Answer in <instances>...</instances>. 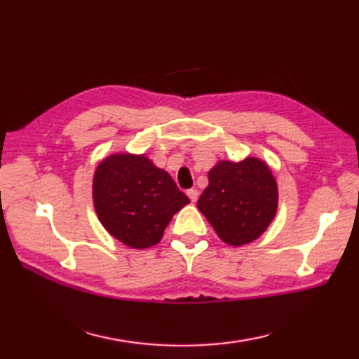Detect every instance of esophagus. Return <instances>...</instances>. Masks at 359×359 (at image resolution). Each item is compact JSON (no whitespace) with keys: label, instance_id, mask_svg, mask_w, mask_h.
Returning a JSON list of instances; mask_svg holds the SVG:
<instances>
[{"label":"esophagus","instance_id":"obj_1","mask_svg":"<svg viewBox=\"0 0 359 359\" xmlns=\"http://www.w3.org/2000/svg\"><path fill=\"white\" fill-rule=\"evenodd\" d=\"M187 196L189 197V201L196 202L197 199H199V191H197L196 188H191V189H188V191H187Z\"/></svg>","mask_w":359,"mask_h":359}]
</instances>
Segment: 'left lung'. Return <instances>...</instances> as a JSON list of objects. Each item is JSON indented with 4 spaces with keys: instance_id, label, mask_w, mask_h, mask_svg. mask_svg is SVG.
I'll use <instances>...</instances> for the list:
<instances>
[{
    "instance_id": "1",
    "label": "left lung",
    "mask_w": 359,
    "mask_h": 359,
    "mask_svg": "<svg viewBox=\"0 0 359 359\" xmlns=\"http://www.w3.org/2000/svg\"><path fill=\"white\" fill-rule=\"evenodd\" d=\"M278 184L264 160H220L208 171V187L197 208L228 245L241 247L256 241L278 211Z\"/></svg>"
}]
</instances>
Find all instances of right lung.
Here are the masks:
<instances>
[{"label": "right lung", "instance_id": "add662e5", "mask_svg": "<svg viewBox=\"0 0 359 359\" xmlns=\"http://www.w3.org/2000/svg\"><path fill=\"white\" fill-rule=\"evenodd\" d=\"M93 201L104 230L143 250L160 242L175 212L189 203L166 171L144 154H111L98 163Z\"/></svg>", "mask_w": 359, "mask_h": 359}]
</instances>
